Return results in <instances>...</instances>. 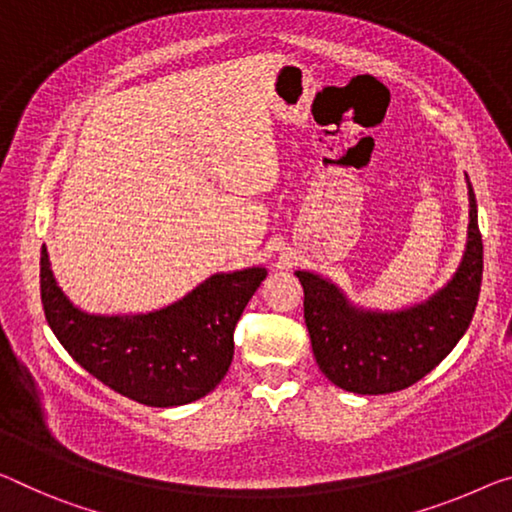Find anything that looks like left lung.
<instances>
[{"instance_id": "1", "label": "left lung", "mask_w": 512, "mask_h": 512, "mask_svg": "<svg viewBox=\"0 0 512 512\" xmlns=\"http://www.w3.org/2000/svg\"><path fill=\"white\" fill-rule=\"evenodd\" d=\"M304 288V320L320 371L355 393L412 387L455 348L474 318L483 279V238L469 185V238L462 265L426 304L400 313L357 311L332 283L295 272Z\"/></svg>"}]
</instances>
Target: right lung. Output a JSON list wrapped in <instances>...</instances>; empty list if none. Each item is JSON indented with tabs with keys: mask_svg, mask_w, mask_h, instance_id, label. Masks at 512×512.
I'll list each match as a JSON object with an SVG mask.
<instances>
[{
	"mask_svg": "<svg viewBox=\"0 0 512 512\" xmlns=\"http://www.w3.org/2000/svg\"><path fill=\"white\" fill-rule=\"evenodd\" d=\"M263 267L215 274L183 300L146 316H89L75 309L52 277L41 249V302L66 352L121 396L148 407L199 400L224 380L233 332Z\"/></svg>",
	"mask_w": 512,
	"mask_h": 512,
	"instance_id": "1",
	"label": "right lung"
}]
</instances>
